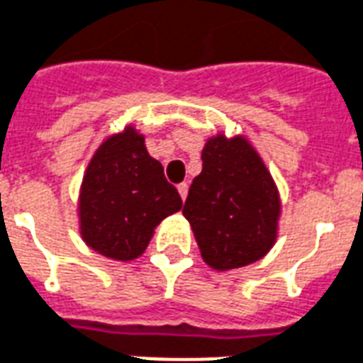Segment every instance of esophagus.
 I'll list each match as a JSON object with an SVG mask.
<instances>
[{"instance_id": "obj_1", "label": "esophagus", "mask_w": 363, "mask_h": 363, "mask_svg": "<svg viewBox=\"0 0 363 363\" xmlns=\"http://www.w3.org/2000/svg\"><path fill=\"white\" fill-rule=\"evenodd\" d=\"M187 189H189V185H187V184H179L178 185V191H179V195H182V199H184V201H185V197H187Z\"/></svg>"}]
</instances>
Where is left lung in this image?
Wrapping results in <instances>:
<instances>
[{
  "label": "left lung",
  "instance_id": "obj_1",
  "mask_svg": "<svg viewBox=\"0 0 363 363\" xmlns=\"http://www.w3.org/2000/svg\"><path fill=\"white\" fill-rule=\"evenodd\" d=\"M203 170L184 204L203 260L211 268H243L275 243L279 193L249 141L216 135L203 149Z\"/></svg>",
  "mask_w": 363,
  "mask_h": 363
}]
</instances>
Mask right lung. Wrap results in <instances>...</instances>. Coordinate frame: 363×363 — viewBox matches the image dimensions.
Segmentation results:
<instances>
[{
	"label": "right lung",
	"instance_id": "add662e5",
	"mask_svg": "<svg viewBox=\"0 0 363 363\" xmlns=\"http://www.w3.org/2000/svg\"><path fill=\"white\" fill-rule=\"evenodd\" d=\"M182 208L178 189L147 152L132 126L103 141L80 189V233L88 247L113 260L143 255L152 230Z\"/></svg>",
	"mask_w": 363,
	"mask_h": 363
}]
</instances>
